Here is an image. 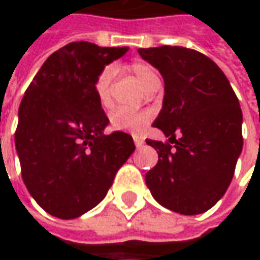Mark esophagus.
I'll return each instance as SVG.
<instances>
[{"label":"esophagus","mask_w":260,"mask_h":260,"mask_svg":"<svg viewBox=\"0 0 260 260\" xmlns=\"http://www.w3.org/2000/svg\"><path fill=\"white\" fill-rule=\"evenodd\" d=\"M133 140H135L136 147H142V146L145 145V140H143L142 137H139V136H135V137H133Z\"/></svg>","instance_id":"obj_1"}]
</instances>
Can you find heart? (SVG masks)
<instances>
[{
	"mask_svg": "<svg viewBox=\"0 0 260 260\" xmlns=\"http://www.w3.org/2000/svg\"><path fill=\"white\" fill-rule=\"evenodd\" d=\"M130 71L137 76V79L140 81V84L145 86V89H150L155 85L156 82H159V78L156 75L155 69L149 63L145 62H133L130 63ZM115 75L114 66L108 65L103 68L100 71V74L96 75L94 82V91L100 104L103 107H110L111 105V84H113V78ZM152 118L150 111H135V110H128V108H117L114 110L110 120L111 125L115 130H121V132H130V133H140L145 128L147 123Z\"/></svg>",
	"mask_w": 260,
	"mask_h": 260,
	"instance_id": "1",
	"label": "heart"
}]
</instances>
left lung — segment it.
<instances>
[{
	"label": "left lung",
	"mask_w": 260,
	"mask_h": 260,
	"mask_svg": "<svg viewBox=\"0 0 260 260\" xmlns=\"http://www.w3.org/2000/svg\"><path fill=\"white\" fill-rule=\"evenodd\" d=\"M137 52L164 76V105L153 125L173 143L146 140L159 155L146 185L166 208L201 214L224 195L242 153L239 100L223 71L197 50L160 46Z\"/></svg>",
	"instance_id": "8db88e82"
}]
</instances>
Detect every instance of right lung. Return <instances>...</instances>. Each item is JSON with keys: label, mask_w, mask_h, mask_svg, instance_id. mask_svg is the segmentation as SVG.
Returning a JSON list of instances; mask_svg holds the SVG:
<instances>
[{"label": "right lung", "mask_w": 260, "mask_h": 260, "mask_svg": "<svg viewBox=\"0 0 260 260\" xmlns=\"http://www.w3.org/2000/svg\"><path fill=\"white\" fill-rule=\"evenodd\" d=\"M127 47L74 42L46 59L18 108L15 149L30 195L46 213L76 218L100 204L135 152L133 137L105 136L108 117L94 91L105 65Z\"/></svg>", "instance_id": "obj_1"}]
</instances>
